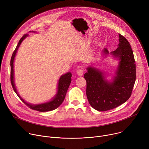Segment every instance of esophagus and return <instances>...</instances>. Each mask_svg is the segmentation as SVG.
I'll list each match as a JSON object with an SVG mask.
<instances>
[{
  "instance_id": "obj_1",
  "label": "esophagus",
  "mask_w": 149,
  "mask_h": 149,
  "mask_svg": "<svg viewBox=\"0 0 149 149\" xmlns=\"http://www.w3.org/2000/svg\"><path fill=\"white\" fill-rule=\"evenodd\" d=\"M76 73L79 76H82L84 74V72L82 69H79L76 72Z\"/></svg>"
}]
</instances>
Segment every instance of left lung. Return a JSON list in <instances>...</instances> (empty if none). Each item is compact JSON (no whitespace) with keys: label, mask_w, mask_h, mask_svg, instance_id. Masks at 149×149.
<instances>
[{"label":"left lung","mask_w":149,"mask_h":149,"mask_svg":"<svg viewBox=\"0 0 149 149\" xmlns=\"http://www.w3.org/2000/svg\"><path fill=\"white\" fill-rule=\"evenodd\" d=\"M118 48L109 52L103 49L102 55H111L119 60L113 79L109 81L104 72L88 66L84 74L86 81V96L89 103L94 109L104 111L116 108L130 97L135 82V61L131 45L127 39L119 34Z\"/></svg>","instance_id":"8db88e82"}]
</instances>
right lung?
Listing matches in <instances>:
<instances>
[{
    "label": "right lung",
    "instance_id": "right-lung-1",
    "mask_svg": "<svg viewBox=\"0 0 149 149\" xmlns=\"http://www.w3.org/2000/svg\"><path fill=\"white\" fill-rule=\"evenodd\" d=\"M29 32H33V33H35L36 31H30ZM29 35V34H26L23 36H22L18 44L17 45V47L14 51L12 57H11L10 59V82L11 84H12L13 88L15 91V93L16 94L18 95V97L21 99V100L24 102L25 104H26L29 108L31 109L37 110L39 111H49L51 110H54L56 109V108H58L63 102L67 89L69 87V85L71 83L72 81V73L70 72H68L64 74H63L60 76L59 80H58V86H57V91L56 94L52 97V98L46 102H43V103L41 104H32L31 103H29V102H26L23 98H22L19 94H18L17 89L15 87V82H14V60H15V57L16 56V54L17 52V51L18 49V48L19 47L20 45L21 44L22 42L27 37H28Z\"/></svg>",
    "mask_w": 149,
    "mask_h": 149
}]
</instances>
